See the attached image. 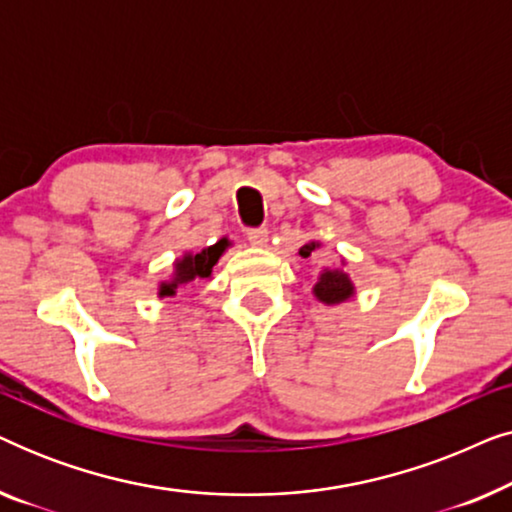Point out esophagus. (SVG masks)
<instances>
[{"label": "esophagus", "instance_id": "34e87169", "mask_svg": "<svg viewBox=\"0 0 512 512\" xmlns=\"http://www.w3.org/2000/svg\"><path fill=\"white\" fill-rule=\"evenodd\" d=\"M268 228H254V230H249L247 233V240H249V244L251 247H265V244H268Z\"/></svg>", "mask_w": 512, "mask_h": 512}]
</instances>
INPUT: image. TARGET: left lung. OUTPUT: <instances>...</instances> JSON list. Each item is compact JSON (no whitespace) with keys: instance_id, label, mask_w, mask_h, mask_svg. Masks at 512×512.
<instances>
[{"instance_id":"8db88e82","label":"left lung","mask_w":512,"mask_h":512,"mask_svg":"<svg viewBox=\"0 0 512 512\" xmlns=\"http://www.w3.org/2000/svg\"><path fill=\"white\" fill-rule=\"evenodd\" d=\"M317 249H321V242L310 240L300 247L298 254L307 258V256H312ZM345 268H347V261L340 256L338 265H324V268L319 270L317 282H314V286H312L314 298H317L319 303L333 307V305L347 303V300H352L356 296V286Z\"/></svg>"}]
</instances>
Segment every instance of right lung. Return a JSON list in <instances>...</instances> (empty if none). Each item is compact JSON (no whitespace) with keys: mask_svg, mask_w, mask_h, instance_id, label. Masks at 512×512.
<instances>
[{"mask_svg":"<svg viewBox=\"0 0 512 512\" xmlns=\"http://www.w3.org/2000/svg\"><path fill=\"white\" fill-rule=\"evenodd\" d=\"M233 247V242L228 237H221L219 242L212 247H205L200 251H184L179 258H174L170 277L160 279L156 296L158 298H172L177 296L181 286L193 284V282H205V279L214 277V268L219 263V258L226 254V249Z\"/></svg>","mask_w":512,"mask_h":512,"instance_id":"right-lung-1","label":"right lung"}]
</instances>
